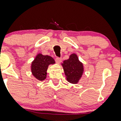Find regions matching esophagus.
I'll return each instance as SVG.
<instances>
[{"label":"esophagus","instance_id":"1","mask_svg":"<svg viewBox=\"0 0 121 121\" xmlns=\"http://www.w3.org/2000/svg\"><path fill=\"white\" fill-rule=\"evenodd\" d=\"M55 60H56V62L58 64H60V63L61 62V58H56Z\"/></svg>","mask_w":121,"mask_h":121}]
</instances>
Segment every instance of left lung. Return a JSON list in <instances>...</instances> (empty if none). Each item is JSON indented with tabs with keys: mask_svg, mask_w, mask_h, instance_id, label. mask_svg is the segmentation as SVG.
<instances>
[{
	"mask_svg": "<svg viewBox=\"0 0 121 121\" xmlns=\"http://www.w3.org/2000/svg\"><path fill=\"white\" fill-rule=\"evenodd\" d=\"M61 65L67 81L71 84L79 82L84 73V66L82 63L79 61L77 54H70L69 58L63 61Z\"/></svg>",
	"mask_w": 121,
	"mask_h": 121,
	"instance_id": "1",
	"label": "left lung"
}]
</instances>
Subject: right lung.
I'll return each instance as SVG.
<instances>
[{"label": "right lung", "mask_w": 121, "mask_h": 121, "mask_svg": "<svg viewBox=\"0 0 121 121\" xmlns=\"http://www.w3.org/2000/svg\"><path fill=\"white\" fill-rule=\"evenodd\" d=\"M55 63L51 56L39 53L31 64L32 75L39 81H44L47 76V70L49 65Z\"/></svg>", "instance_id": "right-lung-1"}]
</instances>
